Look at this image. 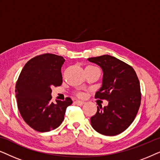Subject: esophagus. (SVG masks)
<instances>
[{
	"label": "esophagus",
	"mask_w": 160,
	"mask_h": 160,
	"mask_svg": "<svg viewBox=\"0 0 160 160\" xmlns=\"http://www.w3.org/2000/svg\"><path fill=\"white\" fill-rule=\"evenodd\" d=\"M75 103L76 105H78V106H83L85 103V102L84 101H81V100H76L75 101Z\"/></svg>",
	"instance_id": "esophagus-1"
}]
</instances>
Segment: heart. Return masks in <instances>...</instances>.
Segmentation results:
<instances>
[{
    "mask_svg": "<svg viewBox=\"0 0 160 160\" xmlns=\"http://www.w3.org/2000/svg\"><path fill=\"white\" fill-rule=\"evenodd\" d=\"M87 68H96L95 66H87ZM76 96L78 98H82L83 96H84V94H83L82 92H76Z\"/></svg>",
    "mask_w": 160,
    "mask_h": 160,
    "instance_id": "1",
    "label": "heart"
}]
</instances>
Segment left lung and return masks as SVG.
<instances>
[{
  "label": "left lung",
  "instance_id": "1",
  "mask_svg": "<svg viewBox=\"0 0 160 160\" xmlns=\"http://www.w3.org/2000/svg\"><path fill=\"white\" fill-rule=\"evenodd\" d=\"M87 60L99 65L103 71L102 87L95 98L108 101L107 106H98L97 113L90 119L91 125L102 135H119L132 123L141 106L137 74L130 65L108 54Z\"/></svg>",
  "mask_w": 160,
  "mask_h": 160
}]
</instances>
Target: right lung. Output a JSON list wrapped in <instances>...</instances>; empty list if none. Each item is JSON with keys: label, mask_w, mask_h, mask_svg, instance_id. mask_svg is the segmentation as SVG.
I'll list each match as a JSON object with an SVG mask.
<instances>
[{"label": "right lung", "mask_w": 160, "mask_h": 160, "mask_svg": "<svg viewBox=\"0 0 160 160\" xmlns=\"http://www.w3.org/2000/svg\"><path fill=\"white\" fill-rule=\"evenodd\" d=\"M62 56L43 54L32 58L22 70L15 87L17 107L24 121L38 132H49L63 122L72 100L51 101L52 86L62 83Z\"/></svg>", "instance_id": "1"}]
</instances>
